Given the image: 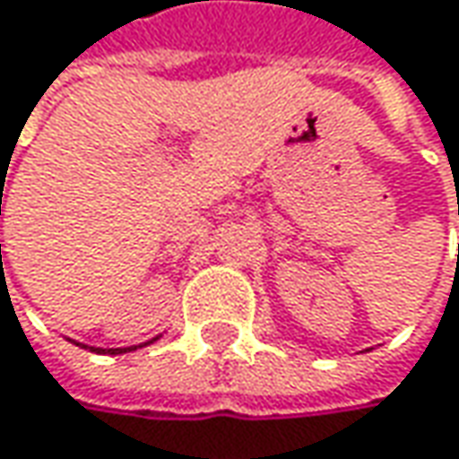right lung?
I'll return each mask as SVG.
<instances>
[{
	"mask_svg": "<svg viewBox=\"0 0 459 459\" xmlns=\"http://www.w3.org/2000/svg\"><path fill=\"white\" fill-rule=\"evenodd\" d=\"M134 348H143V345H134ZM134 348H93L95 353H108V356H119V353H126V351H134Z\"/></svg>",
	"mask_w": 459,
	"mask_h": 459,
	"instance_id": "obj_1",
	"label": "right lung"
}]
</instances>
